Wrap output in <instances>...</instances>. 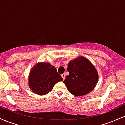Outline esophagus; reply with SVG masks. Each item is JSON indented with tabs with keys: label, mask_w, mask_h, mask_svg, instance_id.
Instances as JSON below:
<instances>
[{
	"label": "esophagus",
	"mask_w": 125,
	"mask_h": 125,
	"mask_svg": "<svg viewBox=\"0 0 125 125\" xmlns=\"http://www.w3.org/2000/svg\"><path fill=\"white\" fill-rule=\"evenodd\" d=\"M61 76H62V78L63 79H65V77H66V75H65V74H64V73H63L62 74H61Z\"/></svg>",
	"instance_id": "esophagus-1"
}]
</instances>
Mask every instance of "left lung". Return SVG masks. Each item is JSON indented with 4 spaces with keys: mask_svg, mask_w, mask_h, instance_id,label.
Listing matches in <instances>:
<instances>
[{
    "mask_svg": "<svg viewBox=\"0 0 125 125\" xmlns=\"http://www.w3.org/2000/svg\"><path fill=\"white\" fill-rule=\"evenodd\" d=\"M69 74L63 81L68 91L74 96H81L92 91L98 81L94 66L85 57L79 56L67 64Z\"/></svg>",
    "mask_w": 125,
    "mask_h": 125,
    "instance_id": "left-lung-1",
    "label": "left lung"
}]
</instances>
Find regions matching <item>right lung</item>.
<instances>
[{
	"label": "right lung",
	"mask_w": 125,
	"mask_h": 125,
	"mask_svg": "<svg viewBox=\"0 0 125 125\" xmlns=\"http://www.w3.org/2000/svg\"><path fill=\"white\" fill-rule=\"evenodd\" d=\"M63 81L56 69L51 63L39 62L31 68L28 76V85L34 94L45 95L52 91L56 83Z\"/></svg>",
	"instance_id": "1"
}]
</instances>
